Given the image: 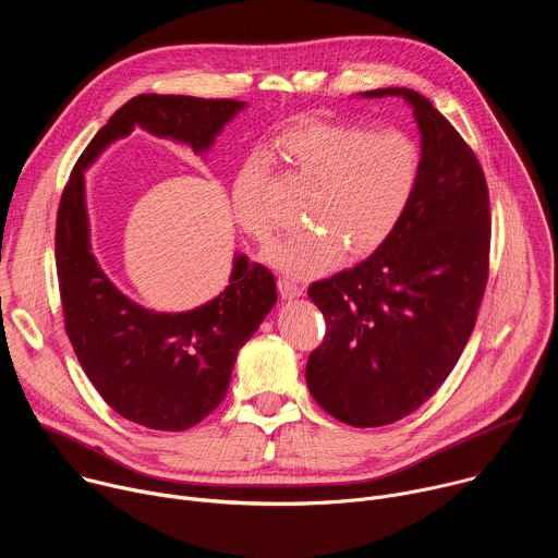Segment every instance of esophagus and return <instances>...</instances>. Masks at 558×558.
Listing matches in <instances>:
<instances>
[{
    "mask_svg": "<svg viewBox=\"0 0 558 558\" xmlns=\"http://www.w3.org/2000/svg\"><path fill=\"white\" fill-rule=\"evenodd\" d=\"M278 289H280V293H282L284 300L304 295V287H302L298 280H291V278H278Z\"/></svg>",
    "mask_w": 558,
    "mask_h": 558,
    "instance_id": "34e87169",
    "label": "esophagus"
}]
</instances>
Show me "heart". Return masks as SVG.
I'll return each instance as SVG.
<instances>
[{"label": "heart", "mask_w": 558, "mask_h": 558, "mask_svg": "<svg viewBox=\"0 0 558 558\" xmlns=\"http://www.w3.org/2000/svg\"><path fill=\"white\" fill-rule=\"evenodd\" d=\"M282 147L295 170L315 185L304 220L267 254L295 278L329 271L349 252H377L404 220L422 177V149L402 130L373 132L364 125L311 121L289 130ZM265 168L252 158L233 183V211L258 243H269L276 220L263 201Z\"/></svg>", "instance_id": "heart-1"}]
</instances>
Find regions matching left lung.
<instances>
[{
	"label": "left lung",
	"instance_id": "1",
	"mask_svg": "<svg viewBox=\"0 0 558 558\" xmlns=\"http://www.w3.org/2000/svg\"><path fill=\"white\" fill-rule=\"evenodd\" d=\"M422 134L415 198L388 241L353 269L308 287L327 320L306 362L313 400L336 420L386 426L417 411L454 368L476 323L490 256L484 170L448 119L409 88Z\"/></svg>",
	"mask_w": 558,
	"mask_h": 558
}]
</instances>
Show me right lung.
I'll return each instance as SVG.
<instances>
[{
	"label": "right lung",
	"instance_id": "1",
	"mask_svg": "<svg viewBox=\"0 0 558 558\" xmlns=\"http://www.w3.org/2000/svg\"><path fill=\"white\" fill-rule=\"evenodd\" d=\"M247 104L138 95L97 132L63 187L57 214V278L63 323L78 364L106 404L151 430H187L227 395L238 351L258 331L278 293L274 274L235 254L220 295L185 313H156L117 289L90 247L84 170L136 125L207 151Z\"/></svg>",
	"mask_w": 558,
	"mask_h": 558
}]
</instances>
